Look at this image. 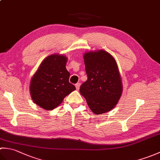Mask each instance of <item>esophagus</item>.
Segmentation results:
<instances>
[{"instance_id":"34e87169","label":"esophagus","mask_w":160,"mask_h":160,"mask_svg":"<svg viewBox=\"0 0 160 160\" xmlns=\"http://www.w3.org/2000/svg\"><path fill=\"white\" fill-rule=\"evenodd\" d=\"M80 86V82H78L77 84H76V88L77 90H79Z\"/></svg>"}]
</instances>
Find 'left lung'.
<instances>
[{"instance_id":"obj_1","label":"left lung","mask_w":160,"mask_h":160,"mask_svg":"<svg viewBox=\"0 0 160 160\" xmlns=\"http://www.w3.org/2000/svg\"><path fill=\"white\" fill-rule=\"evenodd\" d=\"M87 80L80 92L95 114L106 113L115 107L120 99L122 84L117 63L104 50L84 55Z\"/></svg>"}]
</instances>
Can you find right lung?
<instances>
[{
	"label": "right lung",
	"instance_id": "add662e5",
	"mask_svg": "<svg viewBox=\"0 0 160 160\" xmlns=\"http://www.w3.org/2000/svg\"><path fill=\"white\" fill-rule=\"evenodd\" d=\"M67 60V57L58 54L47 57L32 78L30 93L32 100L44 109L55 108L76 89L69 82L70 73L66 69Z\"/></svg>",
	"mask_w": 160,
	"mask_h": 160
}]
</instances>
